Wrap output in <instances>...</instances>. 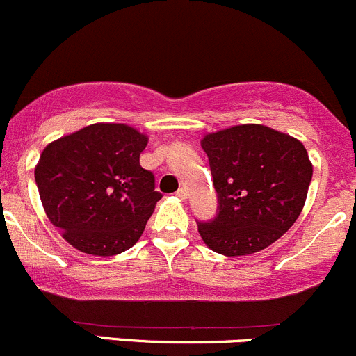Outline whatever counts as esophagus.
Masks as SVG:
<instances>
[{"label":"esophagus","mask_w":356,"mask_h":356,"mask_svg":"<svg viewBox=\"0 0 356 356\" xmlns=\"http://www.w3.org/2000/svg\"><path fill=\"white\" fill-rule=\"evenodd\" d=\"M177 197H178V199L185 200L186 197H188V192H186V188H183V186H181V188H178L177 190Z\"/></svg>","instance_id":"esophagus-1"}]
</instances>
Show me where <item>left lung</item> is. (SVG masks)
<instances>
[{
	"label": "left lung",
	"instance_id": "8db88e82",
	"mask_svg": "<svg viewBox=\"0 0 356 356\" xmlns=\"http://www.w3.org/2000/svg\"><path fill=\"white\" fill-rule=\"evenodd\" d=\"M218 192V214L197 222L204 243L226 257L255 254L280 240L298 219L312 163L296 138L264 124H238L205 135Z\"/></svg>",
	"mask_w": 356,
	"mask_h": 356
}]
</instances>
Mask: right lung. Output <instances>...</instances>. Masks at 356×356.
<instances>
[{
  "instance_id": "right-lung-1",
  "label": "right lung",
  "mask_w": 356,
  "mask_h": 356,
  "mask_svg": "<svg viewBox=\"0 0 356 356\" xmlns=\"http://www.w3.org/2000/svg\"><path fill=\"white\" fill-rule=\"evenodd\" d=\"M147 137L123 123H94L51 142L35 166L49 221L76 250L118 255L144 233L161 193L140 166Z\"/></svg>"
}]
</instances>
